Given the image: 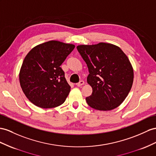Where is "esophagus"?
Instances as JSON below:
<instances>
[{
  "mask_svg": "<svg viewBox=\"0 0 156 156\" xmlns=\"http://www.w3.org/2000/svg\"><path fill=\"white\" fill-rule=\"evenodd\" d=\"M83 84H84V82H83V80H80L78 83H76V86H81Z\"/></svg>",
  "mask_w": 156,
  "mask_h": 156,
  "instance_id": "34e87169",
  "label": "esophagus"
}]
</instances>
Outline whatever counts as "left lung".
<instances>
[{"instance_id": "1", "label": "left lung", "mask_w": 156, "mask_h": 156, "mask_svg": "<svg viewBox=\"0 0 156 156\" xmlns=\"http://www.w3.org/2000/svg\"><path fill=\"white\" fill-rule=\"evenodd\" d=\"M77 49L88 68L87 82L93 90L86 98L87 104L99 111L117 108L133 83V69L127 56L119 47L106 43L78 45Z\"/></svg>"}]
</instances>
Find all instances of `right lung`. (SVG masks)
Wrapping results in <instances>:
<instances>
[{"label": "right lung", "instance_id": "right-lung-1", "mask_svg": "<svg viewBox=\"0 0 156 156\" xmlns=\"http://www.w3.org/2000/svg\"><path fill=\"white\" fill-rule=\"evenodd\" d=\"M75 46L49 41L34 47L20 71L23 92L35 105L53 108L62 105L70 91L61 65Z\"/></svg>", "mask_w": 156, "mask_h": 156}]
</instances>
